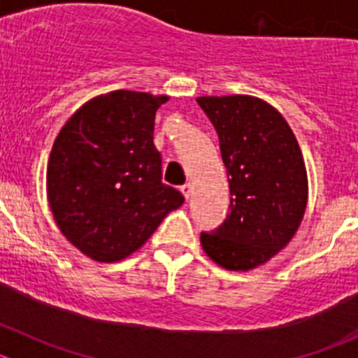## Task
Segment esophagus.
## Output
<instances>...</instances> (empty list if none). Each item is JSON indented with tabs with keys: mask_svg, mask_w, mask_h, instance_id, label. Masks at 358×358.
Segmentation results:
<instances>
[{
	"mask_svg": "<svg viewBox=\"0 0 358 358\" xmlns=\"http://www.w3.org/2000/svg\"><path fill=\"white\" fill-rule=\"evenodd\" d=\"M181 192L182 195H185L186 201H188V199L192 197V194H194V185H192V182H186V185L181 186Z\"/></svg>",
	"mask_w": 358,
	"mask_h": 358,
	"instance_id": "obj_1",
	"label": "esophagus"
}]
</instances>
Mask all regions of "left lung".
I'll use <instances>...</instances> for the list:
<instances>
[{
	"label": "left lung",
	"instance_id": "obj_1",
	"mask_svg": "<svg viewBox=\"0 0 358 358\" xmlns=\"http://www.w3.org/2000/svg\"><path fill=\"white\" fill-rule=\"evenodd\" d=\"M220 140L231 211L202 249L227 271L267 264L296 235L308 201L301 148L280 110L251 94L199 96Z\"/></svg>",
	"mask_w": 358,
	"mask_h": 358
}]
</instances>
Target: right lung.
<instances>
[{
    "instance_id": "right-lung-1",
    "label": "right lung",
    "mask_w": 358,
    "mask_h": 358,
    "mask_svg": "<svg viewBox=\"0 0 358 358\" xmlns=\"http://www.w3.org/2000/svg\"><path fill=\"white\" fill-rule=\"evenodd\" d=\"M164 94L110 91L91 98L53 141L46 195L62 235L91 260L113 264L147 242L185 202L161 181L154 147Z\"/></svg>"
}]
</instances>
